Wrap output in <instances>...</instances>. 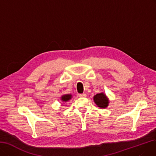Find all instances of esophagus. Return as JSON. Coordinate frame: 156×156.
Here are the masks:
<instances>
[{
    "label": "esophagus",
    "instance_id": "1",
    "mask_svg": "<svg viewBox=\"0 0 156 156\" xmlns=\"http://www.w3.org/2000/svg\"><path fill=\"white\" fill-rule=\"evenodd\" d=\"M79 97H80V98L86 97V93H82V94H79Z\"/></svg>",
    "mask_w": 156,
    "mask_h": 156
}]
</instances>
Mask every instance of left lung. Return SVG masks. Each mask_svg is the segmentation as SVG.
<instances>
[{"label":"left lung","instance_id":"1","mask_svg":"<svg viewBox=\"0 0 156 156\" xmlns=\"http://www.w3.org/2000/svg\"><path fill=\"white\" fill-rule=\"evenodd\" d=\"M93 101L97 106L101 109L107 108L109 104V100L104 92L97 93L93 97Z\"/></svg>","mask_w":156,"mask_h":156}]
</instances>
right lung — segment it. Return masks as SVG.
<instances>
[{
    "label": "right lung",
    "mask_w": 156,
    "mask_h": 156,
    "mask_svg": "<svg viewBox=\"0 0 156 156\" xmlns=\"http://www.w3.org/2000/svg\"><path fill=\"white\" fill-rule=\"evenodd\" d=\"M72 98V95L71 94H65L62 95L60 98L61 101L63 102H67L68 101H69L70 100H71Z\"/></svg>",
    "instance_id": "add662e5"
}]
</instances>
